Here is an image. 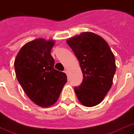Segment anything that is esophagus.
I'll return each mask as SVG.
<instances>
[{
    "label": "esophagus",
    "mask_w": 134,
    "mask_h": 134,
    "mask_svg": "<svg viewBox=\"0 0 134 134\" xmlns=\"http://www.w3.org/2000/svg\"><path fill=\"white\" fill-rule=\"evenodd\" d=\"M64 72H65V73L66 74H67H67H68V71H67V69H65V71H64Z\"/></svg>",
    "instance_id": "1"
}]
</instances>
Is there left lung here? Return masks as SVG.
I'll return each instance as SVG.
<instances>
[{"instance_id": "1", "label": "left lung", "mask_w": 134, "mask_h": 134, "mask_svg": "<svg viewBox=\"0 0 134 134\" xmlns=\"http://www.w3.org/2000/svg\"><path fill=\"white\" fill-rule=\"evenodd\" d=\"M77 58L83 81L74 91L83 106L92 107L102 102L111 88L116 65L115 56L104 39L83 32L67 41Z\"/></svg>"}]
</instances>
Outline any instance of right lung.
Returning <instances> with one entry per match:
<instances>
[{
    "label": "right lung",
    "instance_id": "1",
    "mask_svg": "<svg viewBox=\"0 0 134 134\" xmlns=\"http://www.w3.org/2000/svg\"><path fill=\"white\" fill-rule=\"evenodd\" d=\"M54 41L37 39L24 45L14 61L16 76L30 100L42 107L55 103L67 83V75L54 69L51 51Z\"/></svg>",
    "mask_w": 134,
    "mask_h": 134
}]
</instances>
